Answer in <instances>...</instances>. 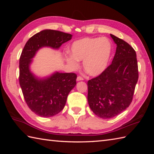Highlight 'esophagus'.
Instances as JSON below:
<instances>
[{"mask_svg":"<svg viewBox=\"0 0 154 154\" xmlns=\"http://www.w3.org/2000/svg\"><path fill=\"white\" fill-rule=\"evenodd\" d=\"M83 78L81 76H78L77 78V81H83Z\"/></svg>","mask_w":154,"mask_h":154,"instance_id":"34e87169","label":"esophagus"}]
</instances>
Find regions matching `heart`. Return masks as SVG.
<instances>
[{
  "label": "heart",
  "mask_w": 154,
  "mask_h": 154,
  "mask_svg": "<svg viewBox=\"0 0 154 154\" xmlns=\"http://www.w3.org/2000/svg\"><path fill=\"white\" fill-rule=\"evenodd\" d=\"M65 60L72 68L78 66V60H83V67L88 74L97 76L105 71L112 58L113 47L106 38H85L74 42Z\"/></svg>",
  "instance_id": "b5f03b06"
}]
</instances>
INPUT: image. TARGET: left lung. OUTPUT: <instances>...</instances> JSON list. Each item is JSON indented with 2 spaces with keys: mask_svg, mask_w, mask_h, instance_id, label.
Listing matches in <instances>:
<instances>
[{
  "mask_svg": "<svg viewBox=\"0 0 154 154\" xmlns=\"http://www.w3.org/2000/svg\"><path fill=\"white\" fill-rule=\"evenodd\" d=\"M110 36L116 44L112 63L87 83L89 105L104 119L116 116L129 106L138 79L135 50L122 39L112 34Z\"/></svg>",
  "mask_w": 154,
  "mask_h": 154,
  "instance_id": "obj_1",
  "label": "left lung"
}]
</instances>
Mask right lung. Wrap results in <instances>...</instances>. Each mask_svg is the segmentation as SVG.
Here are the masks:
<instances>
[{"mask_svg":"<svg viewBox=\"0 0 154 154\" xmlns=\"http://www.w3.org/2000/svg\"><path fill=\"white\" fill-rule=\"evenodd\" d=\"M71 38V34L60 31L44 30L29 39L22 51L20 85L27 105L39 116H53L63 109L69 93L77 84V75L56 71L50 76L39 78L30 71L32 58L40 48L58 50Z\"/></svg>","mask_w":154,"mask_h":154,"instance_id":"obj_1","label":"right lung"}]
</instances>
